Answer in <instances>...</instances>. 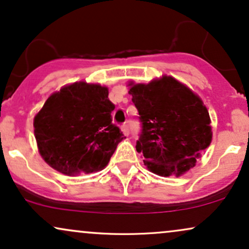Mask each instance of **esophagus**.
Returning a JSON list of instances; mask_svg holds the SVG:
<instances>
[{
  "label": "esophagus",
  "instance_id": "1",
  "mask_svg": "<svg viewBox=\"0 0 249 249\" xmlns=\"http://www.w3.org/2000/svg\"><path fill=\"white\" fill-rule=\"evenodd\" d=\"M121 130L124 135H128V134H129V125H128L127 124H124L121 125Z\"/></svg>",
  "mask_w": 249,
  "mask_h": 249
}]
</instances>
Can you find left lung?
I'll return each instance as SVG.
<instances>
[{
	"label": "left lung",
	"mask_w": 249,
	"mask_h": 249,
	"mask_svg": "<svg viewBox=\"0 0 249 249\" xmlns=\"http://www.w3.org/2000/svg\"><path fill=\"white\" fill-rule=\"evenodd\" d=\"M129 94L141 122L136 150L144 165L160 176H180L194 168L212 140L199 96L172 77L131 85Z\"/></svg>",
	"instance_id": "8db88e82"
}]
</instances>
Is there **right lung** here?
Returning a JSON list of instances; mask_svg holds the SVG:
<instances>
[{
  "label": "right lung",
  "instance_id": "add662e5",
  "mask_svg": "<svg viewBox=\"0 0 249 249\" xmlns=\"http://www.w3.org/2000/svg\"><path fill=\"white\" fill-rule=\"evenodd\" d=\"M114 108L100 85L81 81L53 93L34 120L44 160L67 176L104 169L124 139L112 122Z\"/></svg>",
  "mask_w": 249,
  "mask_h": 249
}]
</instances>
